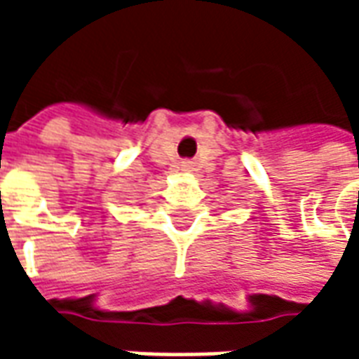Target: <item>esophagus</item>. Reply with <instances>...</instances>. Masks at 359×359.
Segmentation results:
<instances>
[{
	"mask_svg": "<svg viewBox=\"0 0 359 359\" xmlns=\"http://www.w3.org/2000/svg\"><path fill=\"white\" fill-rule=\"evenodd\" d=\"M184 169H192V165L188 163V165H184Z\"/></svg>",
	"mask_w": 359,
	"mask_h": 359,
	"instance_id": "1",
	"label": "esophagus"
}]
</instances>
